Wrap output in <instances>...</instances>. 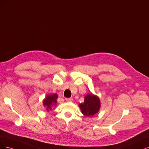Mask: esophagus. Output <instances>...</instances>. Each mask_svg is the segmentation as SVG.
Wrapping results in <instances>:
<instances>
[{"mask_svg": "<svg viewBox=\"0 0 149 149\" xmlns=\"http://www.w3.org/2000/svg\"><path fill=\"white\" fill-rule=\"evenodd\" d=\"M65 100L68 102H72L73 101V98H65Z\"/></svg>", "mask_w": 149, "mask_h": 149, "instance_id": "esophagus-1", "label": "esophagus"}]
</instances>
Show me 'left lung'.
Instances as JSON below:
<instances>
[{"mask_svg":"<svg viewBox=\"0 0 149 149\" xmlns=\"http://www.w3.org/2000/svg\"><path fill=\"white\" fill-rule=\"evenodd\" d=\"M81 111L85 116L92 117L99 111L100 101L97 96L92 93L85 96L84 102L79 104Z\"/></svg>","mask_w":149,"mask_h":149,"instance_id":"left-lung-1","label":"left lung"}]
</instances>
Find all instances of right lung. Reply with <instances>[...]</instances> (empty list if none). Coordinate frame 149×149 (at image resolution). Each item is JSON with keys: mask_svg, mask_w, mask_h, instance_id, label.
Returning a JSON list of instances; mask_svg holds the SVG:
<instances>
[{"mask_svg": "<svg viewBox=\"0 0 149 149\" xmlns=\"http://www.w3.org/2000/svg\"><path fill=\"white\" fill-rule=\"evenodd\" d=\"M57 95L56 93H54L52 95H47L45 99L43 100V104L46 107V109L47 111H49L52 109V107L54 106L57 103Z\"/></svg>", "mask_w": 149, "mask_h": 149, "instance_id": "add662e5", "label": "right lung"}]
</instances>
